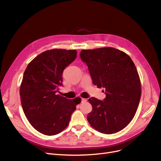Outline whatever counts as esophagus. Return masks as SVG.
<instances>
[{
  "mask_svg": "<svg viewBox=\"0 0 161 161\" xmlns=\"http://www.w3.org/2000/svg\"><path fill=\"white\" fill-rule=\"evenodd\" d=\"M81 103H86V102H87V99L86 98H81Z\"/></svg>",
  "mask_w": 161,
  "mask_h": 161,
  "instance_id": "34e87169",
  "label": "esophagus"
}]
</instances>
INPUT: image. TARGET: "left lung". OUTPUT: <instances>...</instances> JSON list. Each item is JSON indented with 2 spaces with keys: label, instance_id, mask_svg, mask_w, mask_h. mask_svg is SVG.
Segmentation results:
<instances>
[{
  "label": "left lung",
  "instance_id": "obj_1",
  "mask_svg": "<svg viewBox=\"0 0 161 161\" xmlns=\"http://www.w3.org/2000/svg\"><path fill=\"white\" fill-rule=\"evenodd\" d=\"M81 61L87 65L92 83L106 89L103 100L91 97L87 115L89 124L106 134L127 126L136 112L141 97V83L131 58L113 47L81 50Z\"/></svg>",
  "mask_w": 161,
  "mask_h": 161
}]
</instances>
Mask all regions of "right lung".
<instances>
[{"label":"right lung","instance_id":"add662e5","mask_svg":"<svg viewBox=\"0 0 161 161\" xmlns=\"http://www.w3.org/2000/svg\"><path fill=\"white\" fill-rule=\"evenodd\" d=\"M77 56L75 50L55 49L42 52L28 64L20 87L21 105L27 120L39 132L52 136L69 125L81 98L57 95L63 72Z\"/></svg>","mask_w":161,"mask_h":161}]
</instances>
